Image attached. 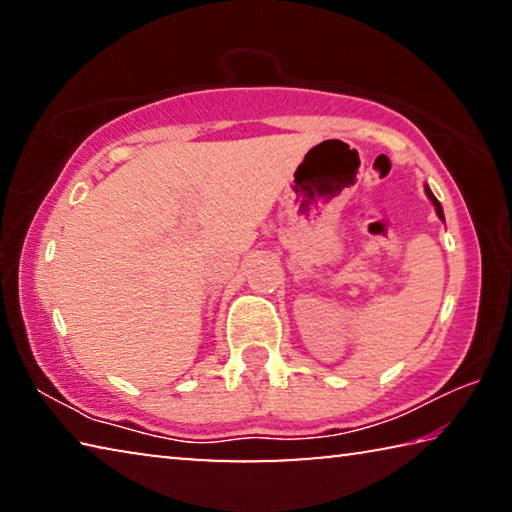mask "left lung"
Wrapping results in <instances>:
<instances>
[{
	"label": "left lung",
	"mask_w": 512,
	"mask_h": 512,
	"mask_svg": "<svg viewBox=\"0 0 512 512\" xmlns=\"http://www.w3.org/2000/svg\"><path fill=\"white\" fill-rule=\"evenodd\" d=\"M424 194H427V198H429V201L433 203V207H436V214H438V219H440V221H445L443 205H440V203H438V198L433 196V192H431V189H429V185H424Z\"/></svg>",
	"instance_id": "1"
}]
</instances>
